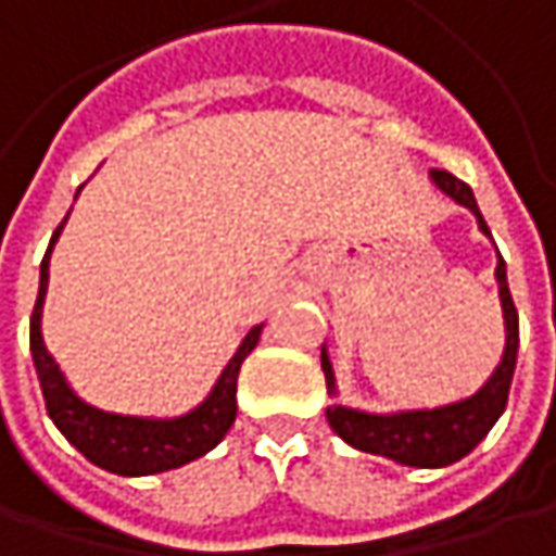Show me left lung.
<instances>
[{
  "label": "left lung",
  "instance_id": "left-lung-1",
  "mask_svg": "<svg viewBox=\"0 0 556 556\" xmlns=\"http://www.w3.org/2000/svg\"><path fill=\"white\" fill-rule=\"evenodd\" d=\"M431 179L444 195H451L457 205L470 208L477 215L480 231L490 235V228L480 215V205L473 199V189L464 179H457L447 169H431ZM496 282H500L502 318H505V348H502V361L496 364L493 377L483 387L460 402H451V405L408 408V412H389V415H377V412H364V408H351V405L334 402L325 408L331 431L341 441H348L351 447H357L364 454L389 457L402 467H447V464H457L460 457H467L490 434V428L505 412L515 361H518V312H515V302L508 292L502 257L496 264ZM321 370H325L328 395H338L334 370H331L325 344H321Z\"/></svg>",
  "mask_w": 556,
  "mask_h": 556
}]
</instances>
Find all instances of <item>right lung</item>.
<instances>
[{
  "label": "right lung",
  "mask_w": 556,
  "mask_h": 556,
  "mask_svg": "<svg viewBox=\"0 0 556 556\" xmlns=\"http://www.w3.org/2000/svg\"><path fill=\"white\" fill-rule=\"evenodd\" d=\"M83 189V186H79ZM76 189V195H79ZM66 218L60 222V228L51 238V248L41 261V286H38V302L31 312V357H35V370L41 380V392L48 402V415L54 418L60 434L96 467L118 473V477H151V473H164L176 470L202 454H208L235 425L238 415V374L244 357L257 348L264 325H254L241 348L235 351V357L228 361V367L222 370L218 383L212 392L186 415L176 418H138V415H118V412H102L89 402H83L63 377V370L56 367L51 357L45 334H41V308H45V295H48V267H51V251H54L56 238L63 231Z\"/></svg>",
  "instance_id": "obj_1"
}]
</instances>
